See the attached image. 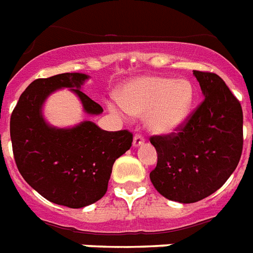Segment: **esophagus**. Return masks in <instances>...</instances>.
<instances>
[{
    "mask_svg": "<svg viewBox=\"0 0 253 253\" xmlns=\"http://www.w3.org/2000/svg\"><path fill=\"white\" fill-rule=\"evenodd\" d=\"M143 144H144V137L141 136V135H135V136H133V140H132L133 147L137 148Z\"/></svg>",
    "mask_w": 253,
    "mask_h": 253,
    "instance_id": "obj_1",
    "label": "esophagus"
}]
</instances>
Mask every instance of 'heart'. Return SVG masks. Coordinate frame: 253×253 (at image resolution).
<instances>
[{"mask_svg": "<svg viewBox=\"0 0 253 253\" xmlns=\"http://www.w3.org/2000/svg\"><path fill=\"white\" fill-rule=\"evenodd\" d=\"M196 91L187 79L143 77L121 88L120 102L109 101V110L122 118L147 116L148 130L170 135L182 128L194 108Z\"/></svg>", "mask_w": 253, "mask_h": 253, "instance_id": "heart-1", "label": "heart"}]
</instances>
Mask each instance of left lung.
<instances>
[{
    "label": "left lung",
    "instance_id": "8db88e82",
    "mask_svg": "<svg viewBox=\"0 0 253 253\" xmlns=\"http://www.w3.org/2000/svg\"><path fill=\"white\" fill-rule=\"evenodd\" d=\"M204 101L176 135L151 137L157 166L149 174L164 198L191 204L221 188L243 149V112L225 82L194 71Z\"/></svg>",
    "mask_w": 253,
    "mask_h": 253
}]
</instances>
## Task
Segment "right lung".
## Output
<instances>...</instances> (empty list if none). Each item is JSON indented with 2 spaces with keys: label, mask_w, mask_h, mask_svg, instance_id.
Segmentation results:
<instances>
[{
  "label": "right lung",
  "mask_w": 253,
  "mask_h": 253,
  "mask_svg": "<svg viewBox=\"0 0 253 253\" xmlns=\"http://www.w3.org/2000/svg\"><path fill=\"white\" fill-rule=\"evenodd\" d=\"M88 79L85 74L65 73L34 80L20 94L10 120L14 159L24 180L46 200L75 209L106 194L113 164L132 143V133L127 130H101L92 121L73 127L46 122L45 101L63 88L77 94L88 116L104 112L82 92Z\"/></svg>",
  "instance_id": "add662e5"
}]
</instances>
